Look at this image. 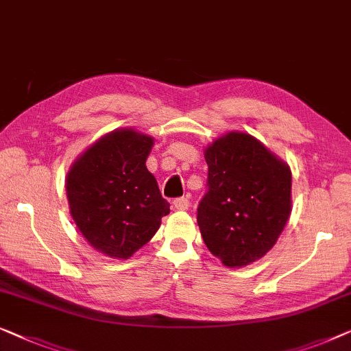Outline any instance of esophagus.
<instances>
[{"instance_id": "obj_1", "label": "esophagus", "mask_w": 351, "mask_h": 351, "mask_svg": "<svg viewBox=\"0 0 351 351\" xmlns=\"http://www.w3.org/2000/svg\"><path fill=\"white\" fill-rule=\"evenodd\" d=\"M173 205L176 210H187V206H189V199H187V197H180V199H176L173 202Z\"/></svg>"}]
</instances>
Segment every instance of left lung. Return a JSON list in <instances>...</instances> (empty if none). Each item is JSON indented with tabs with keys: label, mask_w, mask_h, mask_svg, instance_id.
I'll list each match as a JSON object with an SVG mask.
<instances>
[{
	"label": "left lung",
	"mask_w": 351,
	"mask_h": 351,
	"mask_svg": "<svg viewBox=\"0 0 351 351\" xmlns=\"http://www.w3.org/2000/svg\"><path fill=\"white\" fill-rule=\"evenodd\" d=\"M208 192L197 223L210 253L226 267L264 258L288 223L291 169L245 132H229L205 147Z\"/></svg>",
	"instance_id": "8db88e82"
}]
</instances>
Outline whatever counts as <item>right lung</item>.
Wrapping results in <instances>:
<instances>
[{"label":"right lung","mask_w":351,"mask_h":351,"mask_svg":"<svg viewBox=\"0 0 351 351\" xmlns=\"http://www.w3.org/2000/svg\"><path fill=\"white\" fill-rule=\"evenodd\" d=\"M152 146L151 135L116 128L92 143L68 170L71 218L88 245L108 258H130L170 213V204L146 169Z\"/></svg>","instance_id":"1"}]
</instances>
